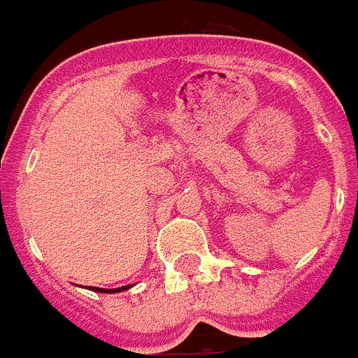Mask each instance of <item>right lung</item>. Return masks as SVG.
<instances>
[{
	"mask_svg": "<svg viewBox=\"0 0 358 358\" xmlns=\"http://www.w3.org/2000/svg\"><path fill=\"white\" fill-rule=\"evenodd\" d=\"M131 287L134 285H125V287H118V289H100V287H90L93 292H103V294H116V292H123V290H129Z\"/></svg>",
	"mask_w": 358,
	"mask_h": 358,
	"instance_id": "add662e5",
	"label": "right lung"
}]
</instances>
